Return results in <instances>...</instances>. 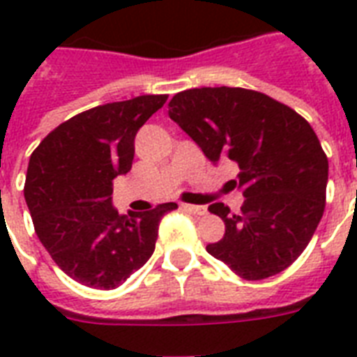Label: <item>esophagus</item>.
Returning a JSON list of instances; mask_svg holds the SVG:
<instances>
[{
  "mask_svg": "<svg viewBox=\"0 0 357 357\" xmlns=\"http://www.w3.org/2000/svg\"><path fill=\"white\" fill-rule=\"evenodd\" d=\"M185 209V211H189V213H192V215H206L207 213V207H204V206H195V204H183V206H181Z\"/></svg>",
  "mask_w": 357,
  "mask_h": 357,
  "instance_id": "obj_1",
  "label": "esophagus"
}]
</instances>
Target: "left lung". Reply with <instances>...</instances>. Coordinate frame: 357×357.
<instances>
[{
  "label": "left lung",
  "mask_w": 357,
  "mask_h": 357,
  "mask_svg": "<svg viewBox=\"0 0 357 357\" xmlns=\"http://www.w3.org/2000/svg\"><path fill=\"white\" fill-rule=\"evenodd\" d=\"M168 116L213 162L238 165L244 202L238 215L224 204L209 211L226 224L207 252L244 280H265L293 265L326 206L328 157L307 120L263 92L204 86L178 92Z\"/></svg>",
  "instance_id": "8db88e82"
}]
</instances>
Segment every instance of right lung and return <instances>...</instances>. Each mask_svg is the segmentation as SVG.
Returning a JSON list of instances; mask_svg holds the SVG:
<instances>
[{"label":"right lung","instance_id":"right-lung-1","mask_svg":"<svg viewBox=\"0 0 357 357\" xmlns=\"http://www.w3.org/2000/svg\"><path fill=\"white\" fill-rule=\"evenodd\" d=\"M167 94L105 103L53 129L31 153L24 195L35 231L75 282L114 289L150 259L159 222L178 204L119 215L113 179L131 170L135 135Z\"/></svg>","mask_w":357,"mask_h":357}]
</instances>
